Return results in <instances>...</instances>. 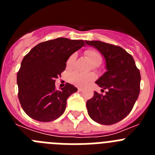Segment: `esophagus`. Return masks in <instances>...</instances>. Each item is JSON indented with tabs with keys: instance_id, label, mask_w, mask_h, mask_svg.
Listing matches in <instances>:
<instances>
[{
	"instance_id": "obj_1",
	"label": "esophagus",
	"mask_w": 155,
	"mask_h": 155,
	"mask_svg": "<svg viewBox=\"0 0 155 155\" xmlns=\"http://www.w3.org/2000/svg\"><path fill=\"white\" fill-rule=\"evenodd\" d=\"M78 91H83V88H81V87H78Z\"/></svg>"
}]
</instances>
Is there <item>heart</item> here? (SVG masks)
Segmentation results:
<instances>
[{"label":"heart","instance_id":"b5f03b06","mask_svg":"<svg viewBox=\"0 0 155 155\" xmlns=\"http://www.w3.org/2000/svg\"><path fill=\"white\" fill-rule=\"evenodd\" d=\"M84 54L90 62L94 66H98L102 61V56L99 51L94 49H87L84 51ZM75 60H76V54H71L67 60L66 67L68 69H71L74 65ZM95 79V74L92 72L90 73H81L78 71L71 72L68 77V80L71 84H74L79 87H84L87 85L90 82L93 81Z\"/></svg>","mask_w":155,"mask_h":155}]
</instances>
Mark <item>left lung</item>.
Returning <instances> with one entry per match:
<instances>
[{"label": "left lung", "mask_w": 155, "mask_h": 155, "mask_svg": "<svg viewBox=\"0 0 155 155\" xmlns=\"http://www.w3.org/2000/svg\"><path fill=\"white\" fill-rule=\"evenodd\" d=\"M85 42L105 57L107 71L95 83L108 89L105 95L94 91L86 102L87 113L98 124H116L130 113L139 96L140 71L132 56L120 46L101 41Z\"/></svg>", "instance_id": "1"}]
</instances>
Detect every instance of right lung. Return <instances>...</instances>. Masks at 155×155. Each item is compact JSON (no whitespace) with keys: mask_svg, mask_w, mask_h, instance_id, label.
Here are the masks:
<instances>
[{"mask_svg":"<svg viewBox=\"0 0 155 155\" xmlns=\"http://www.w3.org/2000/svg\"><path fill=\"white\" fill-rule=\"evenodd\" d=\"M84 45L83 40L57 38L40 42L25 56L17 83L19 102L29 117L51 122L64 113L67 99L78 88L67 83L57 90L55 79L65 70L68 57Z\"/></svg>","mask_w":155,"mask_h":155,"instance_id":"obj_1","label":"right lung"}]
</instances>
